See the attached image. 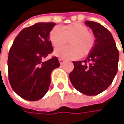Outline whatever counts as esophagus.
Returning a JSON list of instances; mask_svg holds the SVG:
<instances>
[{
    "label": "esophagus",
    "mask_w": 124,
    "mask_h": 124,
    "mask_svg": "<svg viewBox=\"0 0 124 124\" xmlns=\"http://www.w3.org/2000/svg\"><path fill=\"white\" fill-rule=\"evenodd\" d=\"M59 63L62 65V64H63V63H64L65 59H62V58H59Z\"/></svg>",
    "instance_id": "esophagus-1"
}]
</instances>
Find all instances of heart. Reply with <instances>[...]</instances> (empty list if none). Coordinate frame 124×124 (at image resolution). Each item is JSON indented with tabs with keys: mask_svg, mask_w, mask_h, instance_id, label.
<instances>
[{
	"mask_svg": "<svg viewBox=\"0 0 124 124\" xmlns=\"http://www.w3.org/2000/svg\"><path fill=\"white\" fill-rule=\"evenodd\" d=\"M50 40L54 47L64 46L70 41V46L55 50L54 55L62 59H77L87 55L94 45V37L88 28L79 23H73L60 29L54 27L50 33Z\"/></svg>",
	"mask_w": 124,
	"mask_h": 124,
	"instance_id": "1",
	"label": "heart"
}]
</instances>
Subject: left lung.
I'll return each mask as SVG.
<instances>
[{"label":"left lung","instance_id":"obj_1","mask_svg":"<svg viewBox=\"0 0 124 124\" xmlns=\"http://www.w3.org/2000/svg\"><path fill=\"white\" fill-rule=\"evenodd\" d=\"M96 38L94 45L84 61H74L69 74L74 87L88 96L97 95L110 85L117 72L119 52L112 35L99 23L86 21Z\"/></svg>","mask_w":124,"mask_h":124}]
</instances>
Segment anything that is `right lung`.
<instances>
[{
	"instance_id": "obj_1",
	"label": "right lung",
	"mask_w": 124,
	"mask_h": 124,
	"mask_svg": "<svg viewBox=\"0 0 124 124\" xmlns=\"http://www.w3.org/2000/svg\"><path fill=\"white\" fill-rule=\"evenodd\" d=\"M55 25L53 22H40L23 29L9 50V83L23 99L36 101L43 97L49 89L52 70L60 66L55 56L43 62L53 52L50 32Z\"/></svg>"
}]
</instances>
